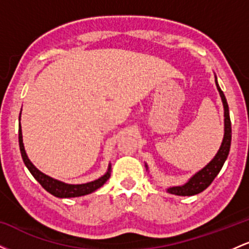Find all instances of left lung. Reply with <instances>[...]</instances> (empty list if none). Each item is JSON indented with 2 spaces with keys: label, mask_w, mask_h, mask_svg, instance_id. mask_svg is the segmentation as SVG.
Returning <instances> with one entry per match:
<instances>
[{
  "label": "left lung",
  "mask_w": 249,
  "mask_h": 249,
  "mask_svg": "<svg viewBox=\"0 0 249 249\" xmlns=\"http://www.w3.org/2000/svg\"><path fill=\"white\" fill-rule=\"evenodd\" d=\"M215 84L216 89H218L220 97H221L222 104H224V116H225V133H224V139H222L221 146H220L218 153L215 154V157L211 160L204 168L196 172L193 177H191L190 180L186 184L181 185V186H173L168 187L167 192L171 194H176V196H196L200 192H202L204 190L210 186L212 184V181L218 176L222 166H224L226 159H227L228 153H230L231 148V141H232V125H231V118H230V110H228V104L226 101V97L224 92L220 89L218 81H216L215 76ZM145 166L147 168V165L145 164Z\"/></svg>",
  "instance_id": "8db88e82"
}]
</instances>
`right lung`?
<instances>
[{"instance_id":"obj_1","label":"right lung","mask_w":249,"mask_h":249,"mask_svg":"<svg viewBox=\"0 0 249 249\" xmlns=\"http://www.w3.org/2000/svg\"><path fill=\"white\" fill-rule=\"evenodd\" d=\"M18 121H21V113H19ZM18 142H19V150H21V154H22V159H23L25 166L28 167V170L30 171V173L33 174L34 178H35L37 181L42 185V187L44 188L45 191H48L50 194L57 196V198H75V196H87V194L95 192L96 190H98L99 187H102L103 185L107 182V180L110 178L111 164H108L107 172L97 180L87 182V184H79V185L65 184V182L59 181V180H56L51 178L49 176H47V174L42 173L41 171L37 170V168L34 166V164L30 161V159L28 158L27 153H25L23 138H22L21 123L18 124Z\"/></svg>"}]
</instances>
